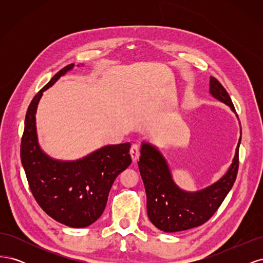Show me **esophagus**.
I'll use <instances>...</instances> for the list:
<instances>
[{"instance_id": "esophagus-1", "label": "esophagus", "mask_w": 263, "mask_h": 263, "mask_svg": "<svg viewBox=\"0 0 263 263\" xmlns=\"http://www.w3.org/2000/svg\"><path fill=\"white\" fill-rule=\"evenodd\" d=\"M130 156H132V160L133 162H136L139 158V146L134 144L130 148Z\"/></svg>"}]
</instances>
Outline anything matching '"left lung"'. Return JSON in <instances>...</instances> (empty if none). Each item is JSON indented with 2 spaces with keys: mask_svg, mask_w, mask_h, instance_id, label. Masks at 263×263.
Segmentation results:
<instances>
[{
  "mask_svg": "<svg viewBox=\"0 0 263 263\" xmlns=\"http://www.w3.org/2000/svg\"><path fill=\"white\" fill-rule=\"evenodd\" d=\"M210 94L236 113L227 91L214 77L210 78ZM240 141L241 129L233 162L224 176L211 185L194 192L181 189L174 182L170 166L160 150L148 141H142L138 168L146 190L147 214L150 221L164 233L182 232L208 221L234 185L239 163Z\"/></svg>",
  "mask_w": 263,
  "mask_h": 263,
  "instance_id": "obj_1",
  "label": "left lung"
}]
</instances>
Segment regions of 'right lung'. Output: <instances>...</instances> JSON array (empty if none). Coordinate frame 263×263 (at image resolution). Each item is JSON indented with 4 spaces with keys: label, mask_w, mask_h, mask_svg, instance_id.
<instances>
[{
    "label": "right lung",
    "mask_w": 263,
    "mask_h": 263,
    "mask_svg": "<svg viewBox=\"0 0 263 263\" xmlns=\"http://www.w3.org/2000/svg\"><path fill=\"white\" fill-rule=\"evenodd\" d=\"M73 67L74 63L61 69L31 101L25 117L21 159L39 206L61 224L83 228L101 217L110 187L118 174L128 168L132 158L129 142L106 145L77 160H59L42 149L36 127L38 103L43 93Z\"/></svg>",
    "instance_id": "add662e5"
}]
</instances>
